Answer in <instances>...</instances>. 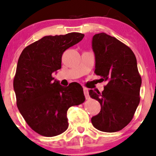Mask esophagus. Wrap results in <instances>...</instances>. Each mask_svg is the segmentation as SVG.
Returning <instances> with one entry per match:
<instances>
[{
	"instance_id": "1",
	"label": "esophagus",
	"mask_w": 156,
	"mask_h": 156,
	"mask_svg": "<svg viewBox=\"0 0 156 156\" xmlns=\"http://www.w3.org/2000/svg\"><path fill=\"white\" fill-rule=\"evenodd\" d=\"M83 92H84L85 97H86V99H88V98H89V95H88V88H83Z\"/></svg>"
}]
</instances>
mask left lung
Segmentation results:
<instances>
[{"instance_id": "obj_1", "label": "left lung", "mask_w": 156, "mask_h": 156, "mask_svg": "<svg viewBox=\"0 0 156 156\" xmlns=\"http://www.w3.org/2000/svg\"><path fill=\"white\" fill-rule=\"evenodd\" d=\"M94 73L107 81L101 93L89 90L90 98L101 104V111L91 118L94 127L102 132L121 130L133 119L139 105L141 77L135 55L129 47L106 33L93 37Z\"/></svg>"}]
</instances>
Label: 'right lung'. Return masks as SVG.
Segmentation results:
<instances>
[{
    "label": "right lung",
    "mask_w": 156,
    "mask_h": 156,
    "mask_svg": "<svg viewBox=\"0 0 156 156\" xmlns=\"http://www.w3.org/2000/svg\"><path fill=\"white\" fill-rule=\"evenodd\" d=\"M84 34L45 36L25 47L18 60L13 79L17 107L29 127L39 135L54 137L68 129L67 112L83 103L82 86L76 82L68 87L55 80L52 73L61 68L63 52Z\"/></svg>",
    "instance_id": "add662e5"
}]
</instances>
